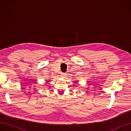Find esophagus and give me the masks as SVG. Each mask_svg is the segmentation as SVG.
I'll use <instances>...</instances> for the list:
<instances>
[{
	"mask_svg": "<svg viewBox=\"0 0 131 131\" xmlns=\"http://www.w3.org/2000/svg\"><path fill=\"white\" fill-rule=\"evenodd\" d=\"M61 76L62 78H65L66 76V74L64 73H61Z\"/></svg>",
	"mask_w": 131,
	"mask_h": 131,
	"instance_id": "esophagus-1",
	"label": "esophagus"
}]
</instances>
